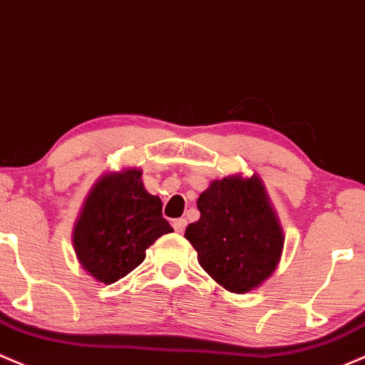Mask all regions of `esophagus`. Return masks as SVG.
Listing matches in <instances>:
<instances>
[{
  "label": "esophagus",
  "mask_w": 365,
  "mask_h": 365,
  "mask_svg": "<svg viewBox=\"0 0 365 365\" xmlns=\"http://www.w3.org/2000/svg\"><path fill=\"white\" fill-rule=\"evenodd\" d=\"M185 225H187L185 218H176V220H173V229H175L176 232H183Z\"/></svg>",
  "instance_id": "1"
}]
</instances>
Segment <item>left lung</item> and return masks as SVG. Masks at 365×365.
I'll use <instances>...</instances> for the list:
<instances>
[{
    "label": "left lung",
    "mask_w": 365,
    "mask_h": 365,
    "mask_svg": "<svg viewBox=\"0 0 365 365\" xmlns=\"http://www.w3.org/2000/svg\"><path fill=\"white\" fill-rule=\"evenodd\" d=\"M201 218L185 229L197 260L229 292L245 294L278 266L283 234L257 176L215 180L197 199Z\"/></svg>",
    "instance_id": "8db88e82"
}]
</instances>
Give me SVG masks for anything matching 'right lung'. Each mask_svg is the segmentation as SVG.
<instances>
[{
	"label": "right lung",
	"mask_w": 365,
	"mask_h": 365,
	"mask_svg": "<svg viewBox=\"0 0 365 365\" xmlns=\"http://www.w3.org/2000/svg\"><path fill=\"white\" fill-rule=\"evenodd\" d=\"M140 178L138 170L106 175L76 222L73 245L80 264L106 285L131 273L153 241L173 231L160 199L148 194Z\"/></svg>",
	"instance_id": "add662e5"
}]
</instances>
